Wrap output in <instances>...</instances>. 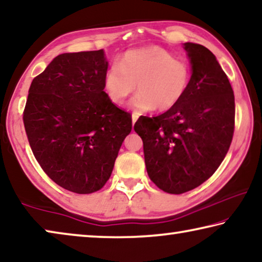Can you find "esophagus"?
<instances>
[{
    "label": "esophagus",
    "mask_w": 262,
    "mask_h": 262,
    "mask_svg": "<svg viewBox=\"0 0 262 262\" xmlns=\"http://www.w3.org/2000/svg\"><path fill=\"white\" fill-rule=\"evenodd\" d=\"M139 119V115L138 114H133L132 115V123H133V126H134L135 124V122H136V120Z\"/></svg>",
    "instance_id": "34e87169"
}]
</instances>
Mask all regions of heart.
<instances>
[{
	"label": "heart",
	"mask_w": 262,
	"mask_h": 262,
	"mask_svg": "<svg viewBox=\"0 0 262 262\" xmlns=\"http://www.w3.org/2000/svg\"><path fill=\"white\" fill-rule=\"evenodd\" d=\"M190 77L186 61L176 59L165 49L147 47L124 53L120 64L107 70L103 86L111 100L120 105L136 85L138 94L128 106L135 114H142L175 107L188 90Z\"/></svg>",
	"instance_id": "heart-1"
}]
</instances>
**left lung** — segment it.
<instances>
[{
    "mask_svg": "<svg viewBox=\"0 0 262 262\" xmlns=\"http://www.w3.org/2000/svg\"><path fill=\"white\" fill-rule=\"evenodd\" d=\"M191 65L189 87L171 110L140 116L148 176L168 193H184L210 178L225 159L234 132V94L209 49L184 43Z\"/></svg>",
    "mask_w": 262,
    "mask_h": 262,
    "instance_id": "obj_1",
    "label": "left lung"
}]
</instances>
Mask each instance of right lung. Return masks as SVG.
<instances>
[{
    "label": "right lung",
    "instance_id": "1",
    "mask_svg": "<svg viewBox=\"0 0 262 262\" xmlns=\"http://www.w3.org/2000/svg\"><path fill=\"white\" fill-rule=\"evenodd\" d=\"M103 50L61 53L32 80L23 121L41 169L61 188L92 193L110 180L132 116L106 94Z\"/></svg>",
    "mask_w": 262,
    "mask_h": 262
}]
</instances>
